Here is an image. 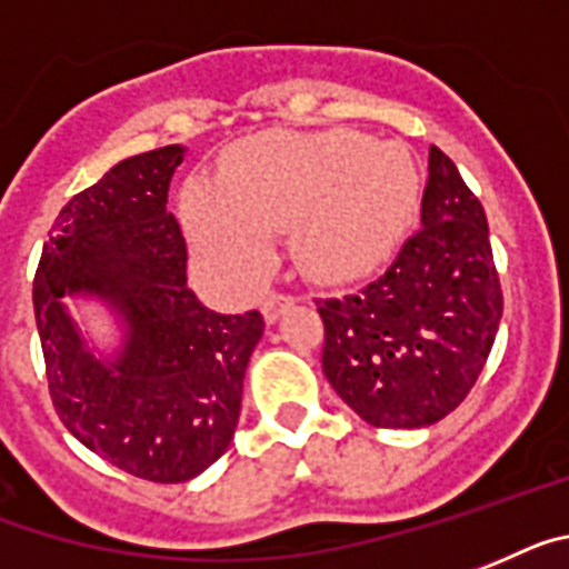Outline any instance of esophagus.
Returning <instances> with one entry per match:
<instances>
[{
    "mask_svg": "<svg viewBox=\"0 0 569 569\" xmlns=\"http://www.w3.org/2000/svg\"><path fill=\"white\" fill-rule=\"evenodd\" d=\"M292 303H295L292 295H283V292L269 295V298L262 300V318H266V321H269V323H274L277 318H280V315L286 312V309L292 307Z\"/></svg>",
    "mask_w": 569,
    "mask_h": 569,
    "instance_id": "1",
    "label": "esophagus"
}]
</instances>
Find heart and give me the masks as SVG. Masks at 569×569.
Instances as JSON below:
<instances>
[{
    "label": "heart",
    "mask_w": 569,
    "mask_h": 569,
    "mask_svg": "<svg viewBox=\"0 0 569 569\" xmlns=\"http://www.w3.org/2000/svg\"><path fill=\"white\" fill-rule=\"evenodd\" d=\"M422 176L399 141L356 130L269 132L233 152L226 179L196 176L181 217L196 251L233 289H254L292 231L300 269L350 283L388 266L419 213Z\"/></svg>",
    "instance_id": "obj_1"
}]
</instances>
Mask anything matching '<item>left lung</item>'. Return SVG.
Returning a JSON list of instances; mask_svg holds the SVG:
<instances>
[{"label":"left lung","mask_w":569,"mask_h":569,"mask_svg":"<svg viewBox=\"0 0 569 569\" xmlns=\"http://www.w3.org/2000/svg\"><path fill=\"white\" fill-rule=\"evenodd\" d=\"M323 376L376 428H425L475 388L503 295L483 204L439 147L428 152L422 228L385 274L318 300Z\"/></svg>","instance_id":"left-lung-1"}]
</instances>
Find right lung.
I'll list each match as a JSON object with an SVG mask.
<instances>
[{
  "instance_id": "add662e5",
  "label": "right lung",
  "mask_w": 569,
  "mask_h": 569,
  "mask_svg": "<svg viewBox=\"0 0 569 569\" xmlns=\"http://www.w3.org/2000/svg\"><path fill=\"white\" fill-rule=\"evenodd\" d=\"M184 147L123 159L69 199L33 277L51 402L89 451L152 483H184L226 455L262 315H219L188 286V246L167 190ZM119 318V350L88 347L62 298Z\"/></svg>"
}]
</instances>
